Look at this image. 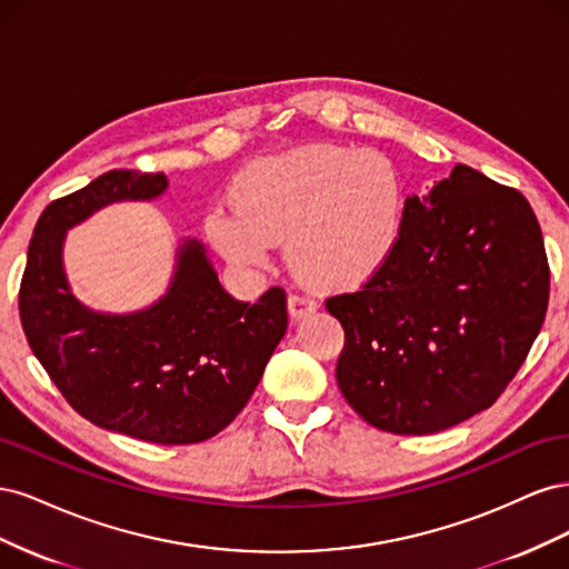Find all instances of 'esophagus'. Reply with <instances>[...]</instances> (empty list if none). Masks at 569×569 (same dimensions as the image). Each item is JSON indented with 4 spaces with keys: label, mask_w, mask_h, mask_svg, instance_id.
Wrapping results in <instances>:
<instances>
[{
    "label": "esophagus",
    "mask_w": 569,
    "mask_h": 569,
    "mask_svg": "<svg viewBox=\"0 0 569 569\" xmlns=\"http://www.w3.org/2000/svg\"><path fill=\"white\" fill-rule=\"evenodd\" d=\"M287 308H289V316L295 318V320H301V318H306V316H311L316 308H318V303H316V299H311L308 295H289V299H287Z\"/></svg>",
    "instance_id": "34e87169"
}]
</instances>
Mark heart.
<instances>
[{"label":"heart","mask_w":569,"mask_h":569,"mask_svg":"<svg viewBox=\"0 0 569 569\" xmlns=\"http://www.w3.org/2000/svg\"><path fill=\"white\" fill-rule=\"evenodd\" d=\"M230 206L206 218L228 261L258 268L284 242L299 278L349 289L380 272L399 244L406 187L380 151L306 144L249 163L232 182Z\"/></svg>","instance_id":"obj_1"}]
</instances>
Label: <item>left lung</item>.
Listing matches in <instances>:
<instances>
[{"label": "left lung", "instance_id": "8db88e82", "mask_svg": "<svg viewBox=\"0 0 569 569\" xmlns=\"http://www.w3.org/2000/svg\"><path fill=\"white\" fill-rule=\"evenodd\" d=\"M548 287L529 201L458 163L427 197L406 199L385 268L325 301L343 327V399L391 435H435L487 410L541 330Z\"/></svg>", "mask_w": 569, "mask_h": 569}]
</instances>
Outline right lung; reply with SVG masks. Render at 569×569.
<instances>
[{
	"instance_id": "right-lung-1",
	"label": "right lung",
	"mask_w": 569,
	"mask_h": 569,
	"mask_svg": "<svg viewBox=\"0 0 569 569\" xmlns=\"http://www.w3.org/2000/svg\"><path fill=\"white\" fill-rule=\"evenodd\" d=\"M163 173L109 170L51 201L28 247L19 291L26 339L63 399L84 420L151 443H199L226 429L261 382L287 332V295L230 297L197 239L178 249L166 297L128 316L97 313L66 282V230L101 206L157 199Z\"/></svg>"
}]
</instances>
